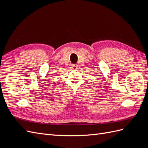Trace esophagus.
I'll return each mask as SVG.
<instances>
[{
  "label": "esophagus",
  "instance_id": "34e87169",
  "mask_svg": "<svg viewBox=\"0 0 148 148\" xmlns=\"http://www.w3.org/2000/svg\"><path fill=\"white\" fill-rule=\"evenodd\" d=\"M71 69H73V70L77 69V65H75V64H72V65H71Z\"/></svg>",
  "mask_w": 148,
  "mask_h": 148
}]
</instances>
